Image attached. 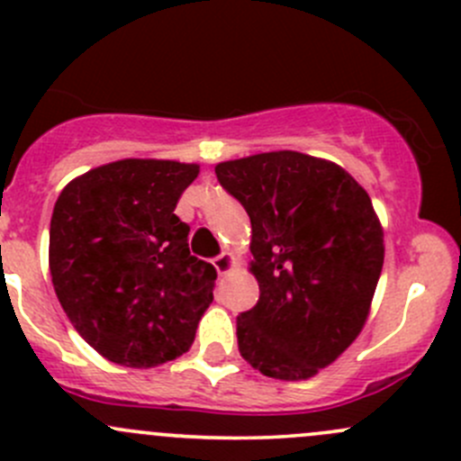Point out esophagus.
I'll return each instance as SVG.
<instances>
[{"instance_id": "34e87169", "label": "esophagus", "mask_w": 461, "mask_h": 461, "mask_svg": "<svg viewBox=\"0 0 461 461\" xmlns=\"http://www.w3.org/2000/svg\"><path fill=\"white\" fill-rule=\"evenodd\" d=\"M231 265H234V258H231L230 254H221L216 256V258H212V267H214L218 274H227V271L231 269Z\"/></svg>"}]
</instances>
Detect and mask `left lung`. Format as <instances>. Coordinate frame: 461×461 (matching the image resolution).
<instances>
[{
  "instance_id": "obj_1",
  "label": "left lung",
  "mask_w": 461,
  "mask_h": 461,
  "mask_svg": "<svg viewBox=\"0 0 461 461\" xmlns=\"http://www.w3.org/2000/svg\"><path fill=\"white\" fill-rule=\"evenodd\" d=\"M216 178L251 221L260 295L236 318L240 356L276 380L316 375L362 331L380 280L384 234L369 194L292 149L218 163Z\"/></svg>"
}]
</instances>
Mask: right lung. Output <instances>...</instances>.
Masks as SVG:
<instances>
[{
	"instance_id": "add662e5",
	"label": "right lung",
	"mask_w": 461,
	"mask_h": 461,
	"mask_svg": "<svg viewBox=\"0 0 461 461\" xmlns=\"http://www.w3.org/2000/svg\"><path fill=\"white\" fill-rule=\"evenodd\" d=\"M198 166L125 158L59 194L50 276L66 316L110 362L149 369L185 353L214 300L216 269L190 254L174 214Z\"/></svg>"
}]
</instances>
